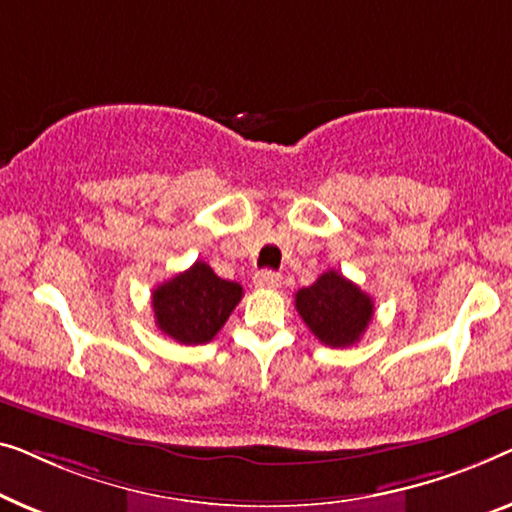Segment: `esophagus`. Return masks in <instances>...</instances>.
I'll return each mask as SVG.
<instances>
[{"mask_svg": "<svg viewBox=\"0 0 512 512\" xmlns=\"http://www.w3.org/2000/svg\"><path fill=\"white\" fill-rule=\"evenodd\" d=\"M280 278L278 273H273V271H259L257 276H255V285L257 287H269V290H273V287H278L280 285Z\"/></svg>", "mask_w": 512, "mask_h": 512, "instance_id": "esophagus-1", "label": "esophagus"}]
</instances>
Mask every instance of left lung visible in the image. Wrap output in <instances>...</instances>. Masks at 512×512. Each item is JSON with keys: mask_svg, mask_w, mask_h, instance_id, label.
Here are the masks:
<instances>
[{"mask_svg": "<svg viewBox=\"0 0 512 512\" xmlns=\"http://www.w3.org/2000/svg\"><path fill=\"white\" fill-rule=\"evenodd\" d=\"M294 306L315 338L329 348L357 343L373 318L369 294L338 271H325L313 285L301 287Z\"/></svg>", "mask_w": 512, "mask_h": 512, "instance_id": "obj_1", "label": "left lung"}]
</instances>
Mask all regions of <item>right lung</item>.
I'll use <instances>...</instances> for the list:
<instances>
[{
    "label": "right lung",
    "mask_w": 512,
    "mask_h": 512,
    "mask_svg": "<svg viewBox=\"0 0 512 512\" xmlns=\"http://www.w3.org/2000/svg\"><path fill=\"white\" fill-rule=\"evenodd\" d=\"M243 297L234 280L215 276L206 262H194L153 290L155 325L183 345L213 341Z\"/></svg>",
    "instance_id": "right-lung-1"
}]
</instances>
